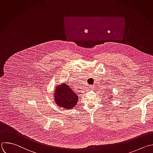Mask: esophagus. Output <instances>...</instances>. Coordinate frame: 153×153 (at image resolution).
I'll use <instances>...</instances> for the list:
<instances>
[{
    "label": "esophagus",
    "mask_w": 153,
    "mask_h": 153,
    "mask_svg": "<svg viewBox=\"0 0 153 153\" xmlns=\"http://www.w3.org/2000/svg\"><path fill=\"white\" fill-rule=\"evenodd\" d=\"M89 89H93V88H94V86H92V85H91V86H89Z\"/></svg>",
    "instance_id": "esophagus-1"
}]
</instances>
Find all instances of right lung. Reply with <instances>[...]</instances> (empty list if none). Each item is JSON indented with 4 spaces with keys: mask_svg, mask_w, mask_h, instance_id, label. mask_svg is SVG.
Wrapping results in <instances>:
<instances>
[{
    "mask_svg": "<svg viewBox=\"0 0 153 153\" xmlns=\"http://www.w3.org/2000/svg\"><path fill=\"white\" fill-rule=\"evenodd\" d=\"M55 92V101L61 108L71 109L76 105L79 99L78 95L68 85L63 83L59 85L56 88Z\"/></svg>",
    "mask_w": 153,
    "mask_h": 153,
    "instance_id": "obj_1",
    "label": "right lung"
}]
</instances>
